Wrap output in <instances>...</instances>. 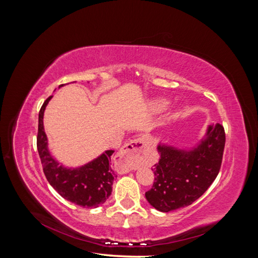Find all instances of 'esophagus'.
<instances>
[{"label": "esophagus", "mask_w": 258, "mask_h": 258, "mask_svg": "<svg viewBox=\"0 0 258 258\" xmlns=\"http://www.w3.org/2000/svg\"><path fill=\"white\" fill-rule=\"evenodd\" d=\"M145 150V139L138 138L124 145L117 154V161L119 163L121 172H129L134 170L142 159V154Z\"/></svg>", "instance_id": "obj_1"}]
</instances>
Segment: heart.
<instances>
[{
    "label": "heart",
    "mask_w": 258,
    "mask_h": 258,
    "mask_svg": "<svg viewBox=\"0 0 258 258\" xmlns=\"http://www.w3.org/2000/svg\"><path fill=\"white\" fill-rule=\"evenodd\" d=\"M167 105V101L166 100H157L156 102L153 103V107L155 108V110H161V108H163Z\"/></svg>",
    "instance_id": "heart-1"
}]
</instances>
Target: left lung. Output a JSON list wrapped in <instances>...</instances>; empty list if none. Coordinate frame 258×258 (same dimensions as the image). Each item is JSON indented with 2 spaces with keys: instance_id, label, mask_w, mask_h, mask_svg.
I'll use <instances>...</instances> for the list:
<instances>
[{
  "instance_id": "8db88e82",
  "label": "left lung",
  "mask_w": 258,
  "mask_h": 258,
  "mask_svg": "<svg viewBox=\"0 0 258 258\" xmlns=\"http://www.w3.org/2000/svg\"><path fill=\"white\" fill-rule=\"evenodd\" d=\"M225 141L224 127L216 123L210 124L205 138L191 150L158 144L160 159L152 169L155 182L145 192L150 205L170 212L201 197L220 172Z\"/></svg>"
}]
</instances>
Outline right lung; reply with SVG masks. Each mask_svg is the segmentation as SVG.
<instances>
[{
  "label": "right lung",
  "mask_w": 258,
  "mask_h": 258,
  "mask_svg": "<svg viewBox=\"0 0 258 258\" xmlns=\"http://www.w3.org/2000/svg\"><path fill=\"white\" fill-rule=\"evenodd\" d=\"M63 84L59 86L62 87ZM52 96L46 99L38 113V131L36 145L42 161L44 174L54 190L66 200L83 208H98L112 194L115 178L110 166L114 151H105L98 158L79 168H66L52 158L48 151L47 136L44 131L43 117L45 108Z\"/></svg>",
  "instance_id": "add662e5"
}]
</instances>
